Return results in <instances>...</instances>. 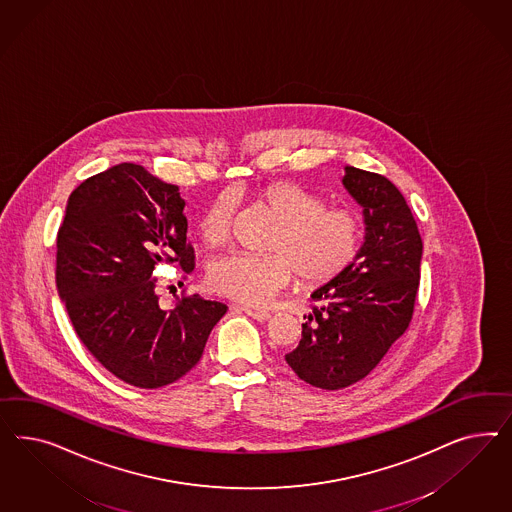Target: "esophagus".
Instances as JSON below:
<instances>
[{
  "mask_svg": "<svg viewBox=\"0 0 512 512\" xmlns=\"http://www.w3.org/2000/svg\"><path fill=\"white\" fill-rule=\"evenodd\" d=\"M244 313H246V315H249L251 319H255V321H261V323H263V321H268V319H270V313H268V311L251 310V308H244Z\"/></svg>",
  "mask_w": 512,
  "mask_h": 512,
  "instance_id": "1",
  "label": "esophagus"
}]
</instances>
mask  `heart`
Instances as JSON below:
<instances>
[{"label":"heart","instance_id":"heart-1","mask_svg":"<svg viewBox=\"0 0 512 512\" xmlns=\"http://www.w3.org/2000/svg\"><path fill=\"white\" fill-rule=\"evenodd\" d=\"M259 202L279 219L266 242L270 253H231L214 261L208 283L219 295L264 306L296 274L304 285L317 287L355 263L364 223L353 208L330 206L325 197L291 182L264 187ZM233 223L234 199L219 195L202 210L197 229L206 246L219 248L229 242Z\"/></svg>","mask_w":512,"mask_h":512}]
</instances>
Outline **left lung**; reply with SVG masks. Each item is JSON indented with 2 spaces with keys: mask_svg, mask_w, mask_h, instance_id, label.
I'll return each instance as SVG.
<instances>
[{
  "mask_svg": "<svg viewBox=\"0 0 512 512\" xmlns=\"http://www.w3.org/2000/svg\"><path fill=\"white\" fill-rule=\"evenodd\" d=\"M343 186L364 206V244L347 272L311 295L313 313L285 355L302 381L325 390L364 379L409 328L422 259L419 227L398 187L355 167H345Z\"/></svg>",
  "mask_w": 512,
  "mask_h": 512,
  "instance_id": "left-lung-1",
  "label": "left lung"
}]
</instances>
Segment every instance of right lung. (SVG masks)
Wrapping results in <instances>:
<instances>
[{
  "label": "right lung",
  "mask_w": 512,
  "mask_h": 512,
  "mask_svg": "<svg viewBox=\"0 0 512 512\" xmlns=\"http://www.w3.org/2000/svg\"><path fill=\"white\" fill-rule=\"evenodd\" d=\"M178 186L122 163L71 193L56 238V287L80 341L112 375L139 388L184 377L227 306L199 295L159 306L154 270L195 268Z\"/></svg>",
  "instance_id": "obj_1"
}]
</instances>
